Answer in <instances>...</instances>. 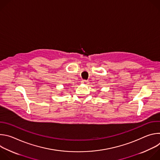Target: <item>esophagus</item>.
<instances>
[{
	"label": "esophagus",
	"mask_w": 160,
	"mask_h": 160,
	"mask_svg": "<svg viewBox=\"0 0 160 160\" xmlns=\"http://www.w3.org/2000/svg\"><path fill=\"white\" fill-rule=\"evenodd\" d=\"M82 84H84V85H87L89 83V81L88 80H82Z\"/></svg>",
	"instance_id": "34e87169"
}]
</instances>
